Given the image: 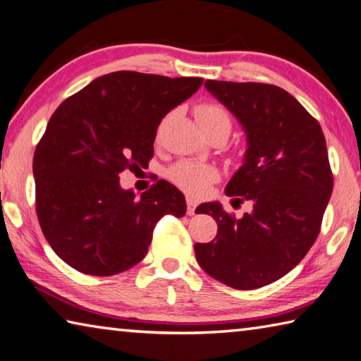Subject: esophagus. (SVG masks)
Masks as SVG:
<instances>
[{
    "mask_svg": "<svg viewBox=\"0 0 361 361\" xmlns=\"http://www.w3.org/2000/svg\"><path fill=\"white\" fill-rule=\"evenodd\" d=\"M186 203H188V214L192 216L195 213V207H197V200L194 197H188Z\"/></svg>",
    "mask_w": 361,
    "mask_h": 361,
    "instance_id": "obj_1",
    "label": "esophagus"
}]
</instances>
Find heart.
Returning <instances> with one entry per match:
<instances>
[{"label":"heart","instance_id":"heart-1","mask_svg":"<svg viewBox=\"0 0 361 361\" xmlns=\"http://www.w3.org/2000/svg\"><path fill=\"white\" fill-rule=\"evenodd\" d=\"M195 116H197L202 129L213 126V124L221 121L231 124L224 110L218 106H213V104H202V106L195 109ZM169 176L173 185L183 189L185 192L200 195L218 178V170L212 164L207 162L180 161L169 170Z\"/></svg>","mask_w":361,"mask_h":361}]
</instances>
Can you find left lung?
I'll use <instances>...</instances> for the list:
<instances>
[{
  "instance_id": "1",
  "label": "left lung",
  "mask_w": 361,
  "mask_h": 361,
  "mask_svg": "<svg viewBox=\"0 0 361 361\" xmlns=\"http://www.w3.org/2000/svg\"><path fill=\"white\" fill-rule=\"evenodd\" d=\"M205 88L246 134L243 164L226 194L252 209L237 219L219 202L202 203L199 213L213 216L218 235L194 245L195 259L222 284L259 289L297 267L317 238L333 191L325 137L307 110L274 85L207 80Z\"/></svg>"
}]
</instances>
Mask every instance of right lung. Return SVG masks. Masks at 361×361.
Wrapping results in <instances>:
<instances>
[{
	"mask_svg": "<svg viewBox=\"0 0 361 361\" xmlns=\"http://www.w3.org/2000/svg\"><path fill=\"white\" fill-rule=\"evenodd\" d=\"M202 82L118 71L55 110L36 147L32 175L39 224L68 265L93 276L121 273L145 257L164 214L185 216V195L169 181L137 197L120 186V173L148 167L162 118Z\"/></svg>",
	"mask_w": 361,
	"mask_h": 361,
	"instance_id": "right-lung-1",
	"label": "right lung"
}]
</instances>
